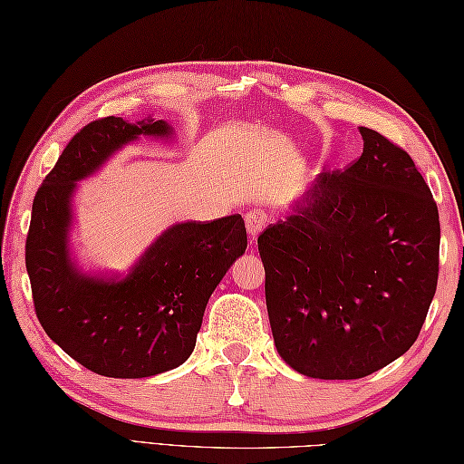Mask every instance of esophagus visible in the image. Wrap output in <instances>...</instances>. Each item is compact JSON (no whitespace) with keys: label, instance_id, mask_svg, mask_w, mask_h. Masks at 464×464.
I'll return each mask as SVG.
<instances>
[{"label":"esophagus","instance_id":"esophagus-1","mask_svg":"<svg viewBox=\"0 0 464 464\" xmlns=\"http://www.w3.org/2000/svg\"><path fill=\"white\" fill-rule=\"evenodd\" d=\"M245 225H246V233H249V241L255 243L256 237L263 233L266 225V213L263 209H251L245 215Z\"/></svg>","mask_w":464,"mask_h":464}]
</instances>
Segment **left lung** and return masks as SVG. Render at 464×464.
Wrapping results in <instances>:
<instances>
[{"label":"left lung","instance_id":"left-lung-1","mask_svg":"<svg viewBox=\"0 0 464 464\" xmlns=\"http://www.w3.org/2000/svg\"><path fill=\"white\" fill-rule=\"evenodd\" d=\"M362 156L322 171L258 237L275 346L295 372L358 380L413 346L439 276V211L411 156L360 126Z\"/></svg>","mask_w":464,"mask_h":464}]
</instances>
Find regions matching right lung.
I'll return each instance as SVG.
<instances>
[{
	"label": "right lung",
	"mask_w": 464,
	"mask_h": 464,
	"mask_svg": "<svg viewBox=\"0 0 464 464\" xmlns=\"http://www.w3.org/2000/svg\"><path fill=\"white\" fill-rule=\"evenodd\" d=\"M140 136L171 140L152 116L86 124L39 188L25 245L37 318L47 336L106 378H150L178 368L196 348L215 286L246 249L239 213L169 225L126 275L86 273L71 251L77 183Z\"/></svg>",
	"instance_id": "right-lung-1"
}]
</instances>
